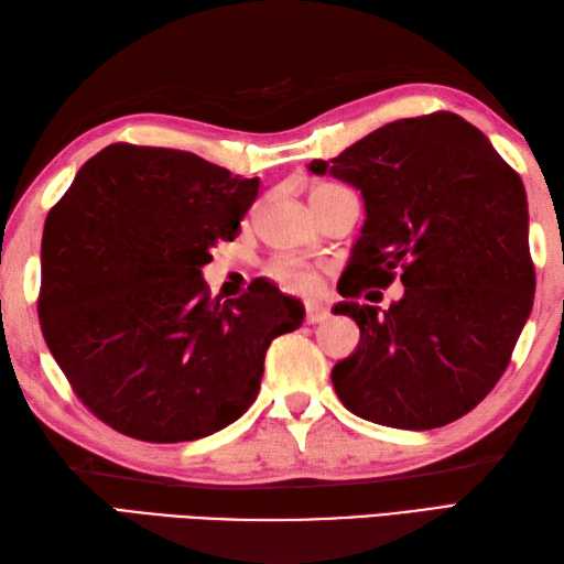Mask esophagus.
<instances>
[{"label": "esophagus", "mask_w": 564, "mask_h": 564, "mask_svg": "<svg viewBox=\"0 0 564 564\" xmlns=\"http://www.w3.org/2000/svg\"><path fill=\"white\" fill-rule=\"evenodd\" d=\"M325 319H329V310L327 307H322L317 303H310L307 305V310H305V322H307V325H319V322H325Z\"/></svg>", "instance_id": "esophagus-1"}]
</instances>
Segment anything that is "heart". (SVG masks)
Wrapping results in <instances>:
<instances>
[{"label":"heart","mask_w":564,"mask_h":564,"mask_svg":"<svg viewBox=\"0 0 564 564\" xmlns=\"http://www.w3.org/2000/svg\"><path fill=\"white\" fill-rule=\"evenodd\" d=\"M319 186H332V184H319ZM315 186V188H319ZM271 279L283 285L285 291H293V293H313L317 289V275L315 271L307 267L303 261H295V259H279L271 263L269 269Z\"/></svg>","instance_id":"heart-1"}]
</instances>
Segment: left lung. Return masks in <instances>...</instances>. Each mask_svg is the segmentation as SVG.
Listing matches in <instances>:
<instances>
[{"mask_svg":"<svg viewBox=\"0 0 564 564\" xmlns=\"http://www.w3.org/2000/svg\"><path fill=\"white\" fill-rule=\"evenodd\" d=\"M310 172L356 186L366 206L337 285L346 301L334 305L361 329L358 349L332 368L341 404L392 429L455 422L497 386L533 307L521 176L451 111L392 121ZM398 272V304L357 303Z\"/></svg>","mask_w":564,"mask_h":564,"instance_id":"8db88e82","label":"left lung"}]
</instances>
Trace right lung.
I'll return each mask as SVG.
<instances>
[{"label": "right lung", "mask_w": 564, "mask_h": 564, "mask_svg": "<svg viewBox=\"0 0 564 564\" xmlns=\"http://www.w3.org/2000/svg\"><path fill=\"white\" fill-rule=\"evenodd\" d=\"M259 194L198 154L116 142L51 208L39 319L87 410L150 443L210 436L257 400L269 344L303 325L271 283L210 301L200 269Z\"/></svg>", "instance_id": "1"}]
</instances>
